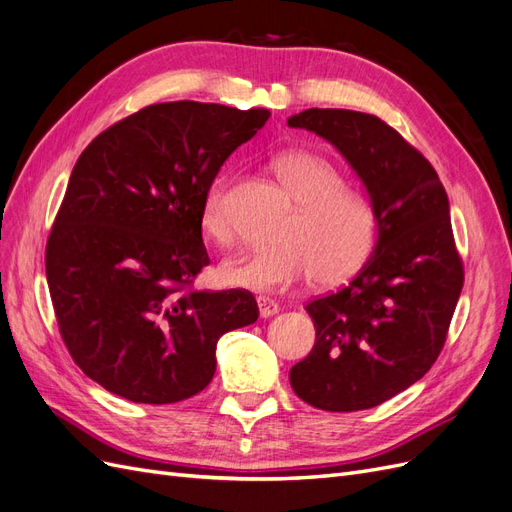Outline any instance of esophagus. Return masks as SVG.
<instances>
[{"mask_svg": "<svg viewBox=\"0 0 512 512\" xmlns=\"http://www.w3.org/2000/svg\"><path fill=\"white\" fill-rule=\"evenodd\" d=\"M256 303H258V312H260L262 318H269V316H275L277 312H280V305H277L269 297H258Z\"/></svg>", "mask_w": 512, "mask_h": 512, "instance_id": "esophagus-1", "label": "esophagus"}]
</instances>
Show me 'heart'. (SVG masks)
<instances>
[{"instance_id": "obj_1", "label": "heart", "mask_w": 512, "mask_h": 512, "mask_svg": "<svg viewBox=\"0 0 512 512\" xmlns=\"http://www.w3.org/2000/svg\"><path fill=\"white\" fill-rule=\"evenodd\" d=\"M275 173L297 203L280 245L241 252L222 262L228 286L277 290L314 273L318 284H337L359 271L378 239V211L371 200L346 188V177L320 156L290 151L275 160ZM230 175H218L200 203V228L228 245L235 237L230 218Z\"/></svg>"}]
</instances>
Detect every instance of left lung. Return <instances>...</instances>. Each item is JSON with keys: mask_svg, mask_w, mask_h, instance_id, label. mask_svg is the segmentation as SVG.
Returning a JSON list of instances; mask_svg holds the SVG:
<instances>
[{"mask_svg": "<svg viewBox=\"0 0 512 512\" xmlns=\"http://www.w3.org/2000/svg\"><path fill=\"white\" fill-rule=\"evenodd\" d=\"M288 126L335 145L378 211L363 269L305 307L316 342L290 369L292 391L327 412L374 408L421 380L444 348L463 288L448 196L423 153L376 115L307 108Z\"/></svg>", "mask_w": 512, "mask_h": 512, "instance_id": "8db88e82", "label": "left lung"}]
</instances>
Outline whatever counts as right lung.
Here are the masks:
<instances>
[{
    "mask_svg": "<svg viewBox=\"0 0 512 512\" xmlns=\"http://www.w3.org/2000/svg\"><path fill=\"white\" fill-rule=\"evenodd\" d=\"M265 108L162 102L81 153L46 241L59 335L83 374L134 404H175L215 374L218 339L256 322L243 288L196 290L209 265L200 203Z\"/></svg>",
    "mask_w": 512,
    "mask_h": 512,
    "instance_id": "obj_1",
    "label": "right lung"
}]
</instances>
